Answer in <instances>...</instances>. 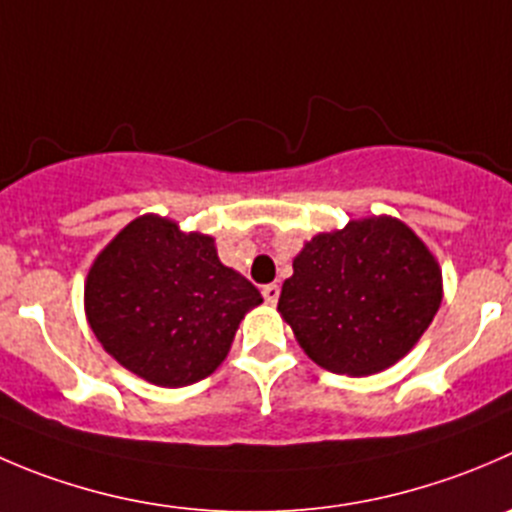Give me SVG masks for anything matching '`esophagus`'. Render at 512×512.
I'll list each match as a JSON object with an SVG mask.
<instances>
[{
  "label": "esophagus",
  "instance_id": "34e87169",
  "mask_svg": "<svg viewBox=\"0 0 512 512\" xmlns=\"http://www.w3.org/2000/svg\"><path fill=\"white\" fill-rule=\"evenodd\" d=\"M262 297H265L267 305H275V302L280 300V287H277V285H265V287H262Z\"/></svg>",
  "mask_w": 512,
  "mask_h": 512
}]
</instances>
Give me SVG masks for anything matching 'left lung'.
Instances as JSON below:
<instances>
[{
    "label": "left lung",
    "instance_id": "obj_1",
    "mask_svg": "<svg viewBox=\"0 0 512 512\" xmlns=\"http://www.w3.org/2000/svg\"><path fill=\"white\" fill-rule=\"evenodd\" d=\"M443 302V272L423 240L390 215L320 232L292 260L277 312L312 362L372 375L408 355Z\"/></svg>",
    "mask_w": 512,
    "mask_h": 512
}]
</instances>
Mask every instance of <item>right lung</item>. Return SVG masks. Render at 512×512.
Returning <instances> with one entry per match:
<instances>
[{
	"mask_svg": "<svg viewBox=\"0 0 512 512\" xmlns=\"http://www.w3.org/2000/svg\"><path fill=\"white\" fill-rule=\"evenodd\" d=\"M260 290L217 257L215 237L142 215L94 257L84 315L104 350L160 388L212 375Z\"/></svg>",
	"mask_w": 512,
	"mask_h": 512,
	"instance_id": "add662e5",
	"label": "right lung"
}]
</instances>
